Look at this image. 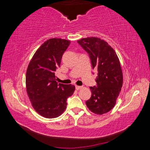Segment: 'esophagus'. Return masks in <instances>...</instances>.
<instances>
[{"mask_svg":"<svg viewBox=\"0 0 150 150\" xmlns=\"http://www.w3.org/2000/svg\"><path fill=\"white\" fill-rule=\"evenodd\" d=\"M75 88H76V90H80L81 88H82V87H81V86L76 85L75 86Z\"/></svg>","mask_w":150,"mask_h":150,"instance_id":"1","label":"esophagus"}]
</instances>
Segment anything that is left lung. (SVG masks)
<instances>
[{
	"instance_id": "obj_1",
	"label": "left lung",
	"mask_w": 150,
	"mask_h": 150,
	"mask_svg": "<svg viewBox=\"0 0 150 150\" xmlns=\"http://www.w3.org/2000/svg\"><path fill=\"white\" fill-rule=\"evenodd\" d=\"M77 42L89 55L93 69L98 71L96 86L90 87L92 95L86 105L93 113L103 115L114 108L122 87L120 61L113 48L98 38H86Z\"/></svg>"
}]
</instances>
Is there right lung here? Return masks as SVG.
<instances>
[{"label":"right lung","mask_w":150,"mask_h":150,"mask_svg":"<svg viewBox=\"0 0 150 150\" xmlns=\"http://www.w3.org/2000/svg\"><path fill=\"white\" fill-rule=\"evenodd\" d=\"M71 42L61 38L47 40L33 55L26 75V92L34 110L47 118H57L67 107V99L75 86L56 81L55 71Z\"/></svg>","instance_id":"right-lung-1"}]
</instances>
